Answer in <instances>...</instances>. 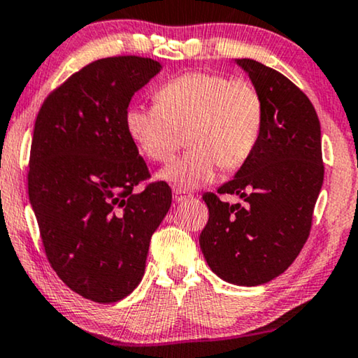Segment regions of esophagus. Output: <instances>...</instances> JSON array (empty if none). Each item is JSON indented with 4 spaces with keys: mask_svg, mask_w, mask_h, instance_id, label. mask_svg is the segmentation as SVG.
Returning a JSON list of instances; mask_svg holds the SVG:
<instances>
[{
    "mask_svg": "<svg viewBox=\"0 0 358 358\" xmlns=\"http://www.w3.org/2000/svg\"><path fill=\"white\" fill-rule=\"evenodd\" d=\"M192 199V194L185 192L182 189H174V202L176 203H180V202H185V200Z\"/></svg>",
    "mask_w": 358,
    "mask_h": 358,
    "instance_id": "esophagus-1",
    "label": "esophagus"
}]
</instances>
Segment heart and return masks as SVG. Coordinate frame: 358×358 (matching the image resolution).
<instances>
[{"label": "heart", "instance_id": "1", "mask_svg": "<svg viewBox=\"0 0 358 358\" xmlns=\"http://www.w3.org/2000/svg\"><path fill=\"white\" fill-rule=\"evenodd\" d=\"M264 125L261 91L248 80L192 71L163 85L156 104L130 106L125 130L145 158L166 161L178 146V130H187L190 150L159 173L178 189L212 182L222 166L234 171L256 150Z\"/></svg>", "mask_w": 358, "mask_h": 358}]
</instances>
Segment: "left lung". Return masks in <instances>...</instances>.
Wrapping results in <instances>:
<instances>
[{"instance_id":"8db88e82","label":"left lung","mask_w":358,"mask_h":358,"mask_svg":"<svg viewBox=\"0 0 358 358\" xmlns=\"http://www.w3.org/2000/svg\"><path fill=\"white\" fill-rule=\"evenodd\" d=\"M236 63L261 91L264 125L251 158L218 189L246 205L203 194L208 222L199 243L220 278L256 287L285 272L305 246L324 164L320 119L305 92L256 60Z\"/></svg>"}]
</instances>
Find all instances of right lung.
Here are the masks:
<instances>
[{
  "label": "right lung",
  "mask_w": 358,
  "mask_h": 358,
  "mask_svg": "<svg viewBox=\"0 0 358 358\" xmlns=\"http://www.w3.org/2000/svg\"><path fill=\"white\" fill-rule=\"evenodd\" d=\"M159 70L151 58H101L50 92L36 119L27 182L47 259L96 303L135 290L173 200L163 180L135 190L150 171L125 130L131 96Z\"/></svg>",
  "instance_id": "add662e5"
}]
</instances>
